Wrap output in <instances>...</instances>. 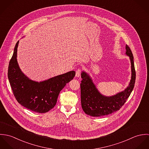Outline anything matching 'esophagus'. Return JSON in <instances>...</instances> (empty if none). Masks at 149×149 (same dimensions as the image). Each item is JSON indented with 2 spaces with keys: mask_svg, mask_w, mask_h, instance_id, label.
<instances>
[{
  "mask_svg": "<svg viewBox=\"0 0 149 149\" xmlns=\"http://www.w3.org/2000/svg\"><path fill=\"white\" fill-rule=\"evenodd\" d=\"M81 70L80 69H78L76 71V76L77 77H79L80 76V74H81Z\"/></svg>",
  "mask_w": 149,
  "mask_h": 149,
  "instance_id": "34e87169",
  "label": "esophagus"
}]
</instances>
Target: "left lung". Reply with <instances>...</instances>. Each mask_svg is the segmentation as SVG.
Segmentation results:
<instances>
[{"label": "left lung", "instance_id": "obj_1", "mask_svg": "<svg viewBox=\"0 0 149 149\" xmlns=\"http://www.w3.org/2000/svg\"><path fill=\"white\" fill-rule=\"evenodd\" d=\"M126 54L129 56L131 65V79L127 87L123 91L111 96L101 94L88 74L83 71L81 75V103L86 114L92 116H103L120 109L124 105L132 91L135 82L136 73L132 52L126 45Z\"/></svg>", "mask_w": 149, "mask_h": 149}]
</instances>
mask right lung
Masks as SVG:
<instances>
[{
  "label": "right lung",
  "mask_w": 149,
  "mask_h": 149,
  "mask_svg": "<svg viewBox=\"0 0 149 149\" xmlns=\"http://www.w3.org/2000/svg\"><path fill=\"white\" fill-rule=\"evenodd\" d=\"M18 43L19 41L15 45L8 69V78L14 95L22 106L38 113L47 112L56 106L60 91L73 80L76 72L70 71L41 82L30 80L22 72L18 64Z\"/></svg>",
  "instance_id": "1"
}]
</instances>
